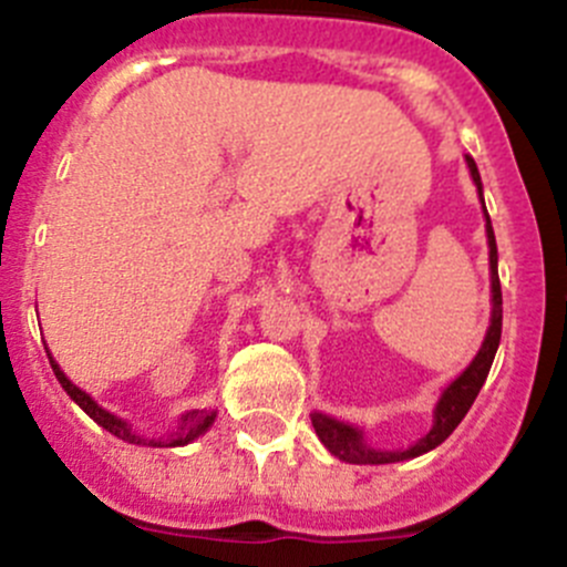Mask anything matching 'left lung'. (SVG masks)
Masks as SVG:
<instances>
[{
    "instance_id": "obj_1",
    "label": "left lung",
    "mask_w": 567,
    "mask_h": 567,
    "mask_svg": "<svg viewBox=\"0 0 567 567\" xmlns=\"http://www.w3.org/2000/svg\"><path fill=\"white\" fill-rule=\"evenodd\" d=\"M470 176H473L475 187L481 195V176L478 167H475L473 158L467 156ZM481 204H484V195H481ZM486 215V209H484ZM486 243H489V279H492V319L489 330H486L484 343H481L478 355L473 358L467 369L453 380L444 394L439 396L436 411H433V427L420 439L416 444H411L409 451H374L363 442V433L355 425H347V422H338L327 414H313V427L319 433V439L324 442L327 451L332 456H338L341 462L349 464H394L405 462V458H416L422 453L433 451L444 439L451 436L458 427V422L464 420V414L470 411V405L475 403L481 385H484L486 374H489L492 361H495V352H498L501 343V324H504V299H501V279H498V246H495V231H492L489 215H486Z\"/></svg>"
}]
</instances>
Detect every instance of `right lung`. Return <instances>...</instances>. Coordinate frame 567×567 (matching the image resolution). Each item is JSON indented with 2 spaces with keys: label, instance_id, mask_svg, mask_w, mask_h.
<instances>
[{
  "label": "right lung",
  "instance_id": "add662e5",
  "mask_svg": "<svg viewBox=\"0 0 567 567\" xmlns=\"http://www.w3.org/2000/svg\"><path fill=\"white\" fill-rule=\"evenodd\" d=\"M50 367L52 372H55L58 383L63 385V391H66L72 400H75L78 405H81L83 411H86L89 416H92L94 422H97L100 427H105L109 433H114V436L125 439V442H134V444H151V447H182V444H189L193 439H198L200 433L209 431V425L215 422V411H187V414L182 416V422H178L176 431L171 433V436H164V439H145V436H136L134 431H131V425L125 420H120V416H114L111 411L100 409L97 403H94L92 396L86 394V391L78 389L72 380L66 378V374L61 372V367H58L55 361H52L50 355Z\"/></svg>",
  "mask_w": 567,
  "mask_h": 567
}]
</instances>
